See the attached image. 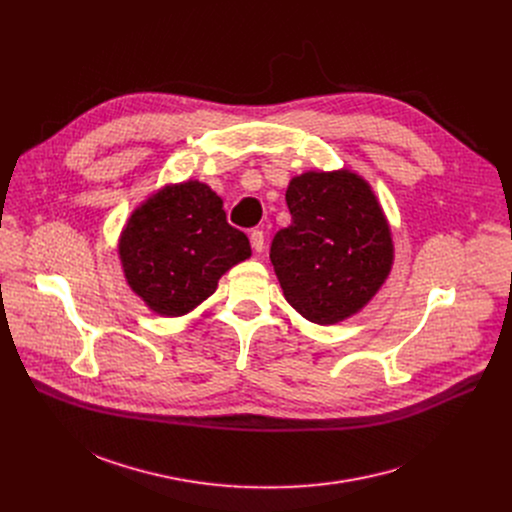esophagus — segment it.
<instances>
[{
	"mask_svg": "<svg viewBox=\"0 0 512 512\" xmlns=\"http://www.w3.org/2000/svg\"><path fill=\"white\" fill-rule=\"evenodd\" d=\"M249 239H251V247H253L257 253H261V251L265 249V235H263V231H251V233H249Z\"/></svg>",
	"mask_w": 512,
	"mask_h": 512,
	"instance_id": "esophagus-1",
	"label": "esophagus"
}]
</instances>
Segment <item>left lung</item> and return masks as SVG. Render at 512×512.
Here are the masks:
<instances>
[{"label":"left lung","instance_id":"8db88e82","mask_svg":"<svg viewBox=\"0 0 512 512\" xmlns=\"http://www.w3.org/2000/svg\"><path fill=\"white\" fill-rule=\"evenodd\" d=\"M291 225L271 241L283 296L328 326L367 306L393 265L391 229L371 186L350 170L306 172L289 182Z\"/></svg>","mask_w":512,"mask_h":512}]
</instances>
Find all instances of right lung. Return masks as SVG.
I'll use <instances>...</instances> for the list:
<instances>
[{
  "mask_svg": "<svg viewBox=\"0 0 512 512\" xmlns=\"http://www.w3.org/2000/svg\"><path fill=\"white\" fill-rule=\"evenodd\" d=\"M125 279L160 316L192 312L214 294L218 279L251 257L243 231L227 223L223 200L188 180L145 200L119 239Z\"/></svg>",
  "mask_w": 512,
  "mask_h": 512,
  "instance_id": "right-lung-1",
  "label": "right lung"
}]
</instances>
